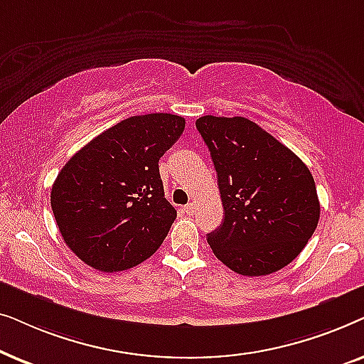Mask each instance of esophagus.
Instances as JSON below:
<instances>
[{
    "label": "esophagus",
    "instance_id": "obj_1",
    "mask_svg": "<svg viewBox=\"0 0 364 364\" xmlns=\"http://www.w3.org/2000/svg\"><path fill=\"white\" fill-rule=\"evenodd\" d=\"M183 210H186V213H187V215H192V213H193V210H196V203H187V205L186 207H183Z\"/></svg>",
    "mask_w": 364,
    "mask_h": 364
}]
</instances>
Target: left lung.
<instances>
[{
	"label": "left lung",
	"mask_w": 364,
	"mask_h": 364,
	"mask_svg": "<svg viewBox=\"0 0 364 364\" xmlns=\"http://www.w3.org/2000/svg\"><path fill=\"white\" fill-rule=\"evenodd\" d=\"M218 178L222 225L212 252L245 277L278 272L300 255L320 220L313 176L303 161L245 117H198Z\"/></svg>",
	"instance_id": "1"
}]
</instances>
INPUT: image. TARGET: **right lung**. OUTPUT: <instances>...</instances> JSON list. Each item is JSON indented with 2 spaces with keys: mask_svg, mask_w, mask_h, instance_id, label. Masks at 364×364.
<instances>
[{
  "mask_svg": "<svg viewBox=\"0 0 364 364\" xmlns=\"http://www.w3.org/2000/svg\"><path fill=\"white\" fill-rule=\"evenodd\" d=\"M186 129L177 114L124 119L66 162L51 208L66 245L89 267L121 272L154 255L177 210L164 197L159 159Z\"/></svg>",
  "mask_w": 364,
  "mask_h": 364,
  "instance_id": "add662e5",
  "label": "right lung"
}]
</instances>
